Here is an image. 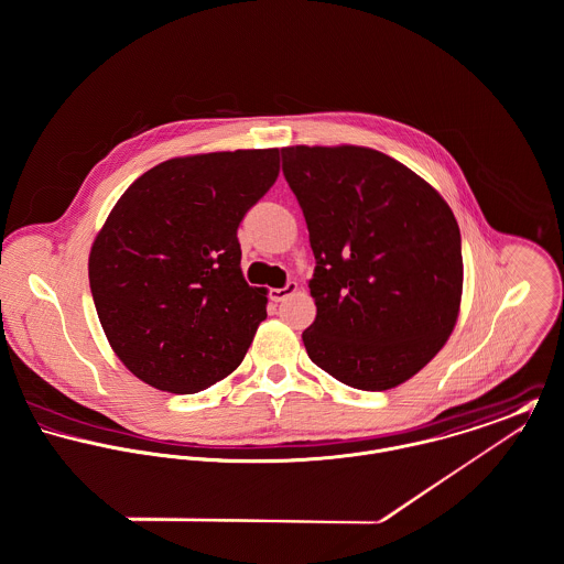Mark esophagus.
Returning a JSON list of instances; mask_svg holds the SVG:
<instances>
[{"label": "esophagus", "instance_id": "obj_1", "mask_svg": "<svg viewBox=\"0 0 564 564\" xmlns=\"http://www.w3.org/2000/svg\"><path fill=\"white\" fill-rule=\"evenodd\" d=\"M299 290V285L294 283V281H290V283H285L283 288H272L270 290V301H274V303H281V301H285L290 294H294Z\"/></svg>", "mask_w": 564, "mask_h": 564}]
</instances>
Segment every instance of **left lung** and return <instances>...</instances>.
<instances>
[{"label": "left lung", "instance_id": "left-lung-1", "mask_svg": "<svg viewBox=\"0 0 564 564\" xmlns=\"http://www.w3.org/2000/svg\"><path fill=\"white\" fill-rule=\"evenodd\" d=\"M316 257L310 359L341 383L390 390L445 346L462 299V239L443 196L383 152L283 148Z\"/></svg>", "mask_w": 564, "mask_h": 564}]
</instances>
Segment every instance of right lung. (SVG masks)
I'll return each mask as SVG.
<instances>
[{
	"label": "right lung",
	"mask_w": 564,
	"mask_h": 564,
	"mask_svg": "<svg viewBox=\"0 0 564 564\" xmlns=\"http://www.w3.org/2000/svg\"><path fill=\"white\" fill-rule=\"evenodd\" d=\"M279 176V150L181 156L139 176L89 254L98 318L148 386L198 392L230 375L265 321L237 228Z\"/></svg>",
	"instance_id": "obj_1"
}]
</instances>
